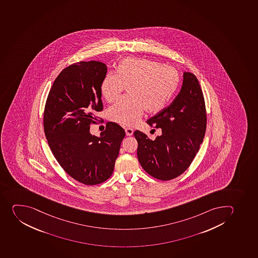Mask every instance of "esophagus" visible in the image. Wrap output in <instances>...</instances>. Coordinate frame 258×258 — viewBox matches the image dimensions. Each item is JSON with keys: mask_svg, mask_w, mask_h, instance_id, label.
<instances>
[{"mask_svg": "<svg viewBox=\"0 0 258 258\" xmlns=\"http://www.w3.org/2000/svg\"><path fill=\"white\" fill-rule=\"evenodd\" d=\"M125 133L127 136H131L134 134V130L131 128H126Z\"/></svg>", "mask_w": 258, "mask_h": 258, "instance_id": "34e87169", "label": "esophagus"}]
</instances>
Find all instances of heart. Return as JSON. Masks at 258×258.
<instances>
[{
  "label": "heart",
  "instance_id": "b5f03b06",
  "mask_svg": "<svg viewBox=\"0 0 258 258\" xmlns=\"http://www.w3.org/2000/svg\"><path fill=\"white\" fill-rule=\"evenodd\" d=\"M179 84V73L174 67L145 58H125L118 62L115 73L102 79L99 90L110 103L127 87L128 95L109 108L108 117L122 125H133L144 109L153 114L163 110Z\"/></svg>",
  "mask_w": 258,
  "mask_h": 258
}]
</instances>
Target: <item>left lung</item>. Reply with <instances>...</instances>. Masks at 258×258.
<instances>
[{
	"label": "left lung",
	"mask_w": 258,
	"mask_h": 258,
	"mask_svg": "<svg viewBox=\"0 0 258 258\" xmlns=\"http://www.w3.org/2000/svg\"><path fill=\"white\" fill-rule=\"evenodd\" d=\"M161 128L154 140L140 130L138 159L152 177L167 181L184 173L199 152L207 127L204 94L194 74L183 73L182 88L169 106L147 120Z\"/></svg>",
	"instance_id": "8db88e82"
}]
</instances>
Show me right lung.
Returning <instances> with one entry per match:
<instances>
[{"label": "right lung", "instance_id": "right-lung-1", "mask_svg": "<svg viewBox=\"0 0 258 258\" xmlns=\"http://www.w3.org/2000/svg\"><path fill=\"white\" fill-rule=\"evenodd\" d=\"M106 73L102 62L71 64L54 80L45 103L43 123L50 150L62 168L85 185L99 184L111 176L125 136L112 122L99 137L90 132L95 113L103 110L99 86Z\"/></svg>", "mask_w": 258, "mask_h": 258}]
</instances>
